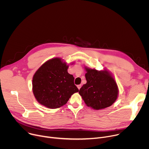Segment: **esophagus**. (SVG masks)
<instances>
[{"label": "esophagus", "mask_w": 149, "mask_h": 149, "mask_svg": "<svg viewBox=\"0 0 149 149\" xmlns=\"http://www.w3.org/2000/svg\"><path fill=\"white\" fill-rule=\"evenodd\" d=\"M81 84H79V85H78V86H77V87H78V88L79 90L80 88H81Z\"/></svg>", "instance_id": "obj_1"}]
</instances>
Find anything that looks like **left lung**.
<instances>
[{
    "label": "left lung",
    "instance_id": "obj_1",
    "mask_svg": "<svg viewBox=\"0 0 149 149\" xmlns=\"http://www.w3.org/2000/svg\"><path fill=\"white\" fill-rule=\"evenodd\" d=\"M86 70L87 83L79 91L85 103L94 110L110 107L117 100L118 93L114 79L107 71H98L88 68Z\"/></svg>",
    "mask_w": 149,
    "mask_h": 149
}]
</instances>
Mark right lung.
I'll use <instances>...</instances> for the list:
<instances>
[{
    "label": "right lung",
    "instance_id": "1",
    "mask_svg": "<svg viewBox=\"0 0 149 149\" xmlns=\"http://www.w3.org/2000/svg\"><path fill=\"white\" fill-rule=\"evenodd\" d=\"M68 66L59 58L45 62L33 77V93L37 101L49 109L65 105L71 96L78 92L74 77L68 72Z\"/></svg>",
    "mask_w": 149,
    "mask_h": 149
}]
</instances>
